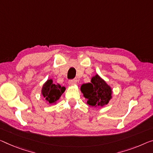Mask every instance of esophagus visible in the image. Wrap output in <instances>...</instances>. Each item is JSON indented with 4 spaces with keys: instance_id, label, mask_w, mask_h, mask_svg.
Here are the masks:
<instances>
[{
    "instance_id": "1",
    "label": "esophagus",
    "mask_w": 153,
    "mask_h": 153,
    "mask_svg": "<svg viewBox=\"0 0 153 153\" xmlns=\"http://www.w3.org/2000/svg\"><path fill=\"white\" fill-rule=\"evenodd\" d=\"M68 84L70 85H74L76 84V80H75V79L69 80Z\"/></svg>"
}]
</instances>
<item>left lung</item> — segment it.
I'll list each match as a JSON object with an SVG mask.
<instances>
[{"instance_id": "1", "label": "left lung", "mask_w": 153, "mask_h": 153, "mask_svg": "<svg viewBox=\"0 0 153 153\" xmlns=\"http://www.w3.org/2000/svg\"><path fill=\"white\" fill-rule=\"evenodd\" d=\"M81 90L91 107L104 106L111 98V88L98 74L91 78V83L82 85Z\"/></svg>"}]
</instances>
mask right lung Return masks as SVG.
I'll list each match as a JSON object with an SVG mask.
<instances>
[{
	"mask_svg": "<svg viewBox=\"0 0 153 153\" xmlns=\"http://www.w3.org/2000/svg\"><path fill=\"white\" fill-rule=\"evenodd\" d=\"M65 88L59 84H54L51 79L48 80L43 85L42 94L50 104L55 102L64 92Z\"/></svg>",
	"mask_w": 153,
	"mask_h": 153,
	"instance_id": "1",
	"label": "right lung"
}]
</instances>
